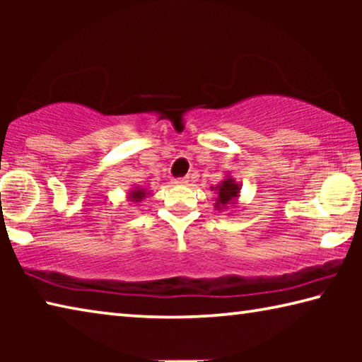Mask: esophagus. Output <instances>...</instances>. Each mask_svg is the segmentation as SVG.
<instances>
[{
	"label": "esophagus",
	"mask_w": 362,
	"mask_h": 362,
	"mask_svg": "<svg viewBox=\"0 0 362 362\" xmlns=\"http://www.w3.org/2000/svg\"><path fill=\"white\" fill-rule=\"evenodd\" d=\"M188 177H180V179H174L173 180V183L174 185H179V187H182V185H188Z\"/></svg>",
	"instance_id": "esophagus-1"
}]
</instances>
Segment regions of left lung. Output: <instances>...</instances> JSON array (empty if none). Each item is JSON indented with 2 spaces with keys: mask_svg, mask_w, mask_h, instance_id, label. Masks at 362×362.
I'll return each instance as SVG.
<instances>
[{
  "mask_svg": "<svg viewBox=\"0 0 362 362\" xmlns=\"http://www.w3.org/2000/svg\"><path fill=\"white\" fill-rule=\"evenodd\" d=\"M211 189L216 194V203H214V207L217 211H226L228 207L231 209H236L238 207V199H240V193H241V183L235 180L233 175H226L225 179L218 183L216 187H211Z\"/></svg>",
  "mask_w": 362,
  "mask_h": 362,
  "instance_id": "8db88e82",
  "label": "left lung"
}]
</instances>
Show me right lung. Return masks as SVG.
I'll return each mask as SVG.
<instances>
[{"instance_id":"add662e5","label":"right lung","mask_w":362,"mask_h":362,"mask_svg":"<svg viewBox=\"0 0 362 362\" xmlns=\"http://www.w3.org/2000/svg\"><path fill=\"white\" fill-rule=\"evenodd\" d=\"M150 194V192L144 187H132L129 189V193L126 194V198L129 203H140L144 198H146V196Z\"/></svg>"}]
</instances>
